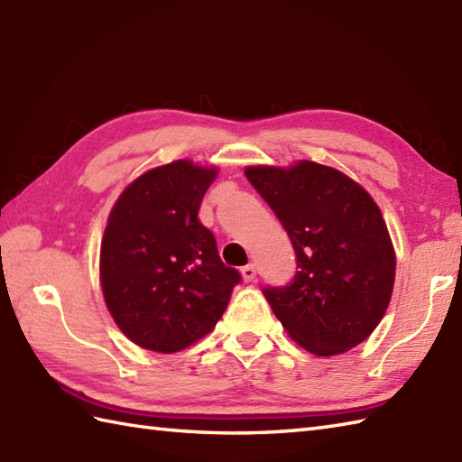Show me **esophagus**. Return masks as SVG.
Returning <instances> with one entry per match:
<instances>
[{
  "mask_svg": "<svg viewBox=\"0 0 462 462\" xmlns=\"http://www.w3.org/2000/svg\"><path fill=\"white\" fill-rule=\"evenodd\" d=\"M242 278H244V282H246V283L256 280V266H254V263H248V266H244L242 268Z\"/></svg>",
  "mask_w": 462,
  "mask_h": 462,
  "instance_id": "1",
  "label": "esophagus"
}]
</instances>
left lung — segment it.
<instances>
[{"label": "left lung", "mask_w": 462, "mask_h": 462, "mask_svg": "<svg viewBox=\"0 0 462 462\" xmlns=\"http://www.w3.org/2000/svg\"><path fill=\"white\" fill-rule=\"evenodd\" d=\"M246 179L296 250L298 272L288 286L262 290L282 326L321 357L365 341L385 316L395 282V250L379 206L349 176L311 161L250 166Z\"/></svg>", "instance_id": "1"}]
</instances>
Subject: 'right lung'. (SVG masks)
Instances as JSON below:
<instances>
[{"instance_id": "right-lung-1", "label": "right lung", "mask_w": 462, "mask_h": 462, "mask_svg": "<svg viewBox=\"0 0 462 462\" xmlns=\"http://www.w3.org/2000/svg\"><path fill=\"white\" fill-rule=\"evenodd\" d=\"M216 169L174 161L139 176L113 206L101 244L103 296L136 346L174 353L218 323L238 270L199 220Z\"/></svg>"}]
</instances>
